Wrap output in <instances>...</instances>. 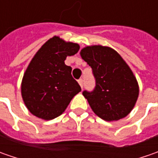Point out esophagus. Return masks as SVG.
Instances as JSON below:
<instances>
[{"label":"esophagus","instance_id":"obj_1","mask_svg":"<svg viewBox=\"0 0 158 158\" xmlns=\"http://www.w3.org/2000/svg\"><path fill=\"white\" fill-rule=\"evenodd\" d=\"M78 83H79V84H80V86H81V87H83V80H82V78H81V79H79V80H78Z\"/></svg>","mask_w":158,"mask_h":158}]
</instances>
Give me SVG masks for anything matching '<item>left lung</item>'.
Returning a JSON list of instances; mask_svg holds the SVG:
<instances>
[{
    "instance_id": "left-lung-1",
    "label": "left lung",
    "mask_w": 158,
    "mask_h": 158,
    "mask_svg": "<svg viewBox=\"0 0 158 158\" xmlns=\"http://www.w3.org/2000/svg\"><path fill=\"white\" fill-rule=\"evenodd\" d=\"M92 69L96 86L84 90L92 111L106 121L118 120L132 111L139 95L135 76L122 57L111 47L90 46L80 52Z\"/></svg>"
}]
</instances>
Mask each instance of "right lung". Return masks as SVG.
<instances>
[{
	"mask_svg": "<svg viewBox=\"0 0 158 158\" xmlns=\"http://www.w3.org/2000/svg\"><path fill=\"white\" fill-rule=\"evenodd\" d=\"M78 44L59 37L47 40L36 52L21 85L23 100L36 117L50 120L62 114L71 99L81 91L64 60L79 51Z\"/></svg>",
	"mask_w": 158,
	"mask_h": 158,
	"instance_id": "obj_1",
	"label": "right lung"
}]
</instances>
